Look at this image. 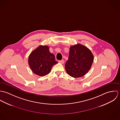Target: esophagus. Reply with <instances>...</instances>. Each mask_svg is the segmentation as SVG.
<instances>
[{"mask_svg": "<svg viewBox=\"0 0 120 120\" xmlns=\"http://www.w3.org/2000/svg\"><path fill=\"white\" fill-rule=\"evenodd\" d=\"M59 63H61V64H64V60H59Z\"/></svg>", "mask_w": 120, "mask_h": 120, "instance_id": "obj_1", "label": "esophagus"}]
</instances>
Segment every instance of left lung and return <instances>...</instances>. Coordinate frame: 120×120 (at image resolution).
I'll list each match as a JSON object with an SVG mask.
<instances>
[{
	"label": "left lung",
	"mask_w": 120,
	"mask_h": 120,
	"mask_svg": "<svg viewBox=\"0 0 120 120\" xmlns=\"http://www.w3.org/2000/svg\"><path fill=\"white\" fill-rule=\"evenodd\" d=\"M94 60V55L87 47L80 44L70 47L68 59L65 64L67 72L74 78H80L88 72Z\"/></svg>",
	"instance_id": "left-lung-1"
}]
</instances>
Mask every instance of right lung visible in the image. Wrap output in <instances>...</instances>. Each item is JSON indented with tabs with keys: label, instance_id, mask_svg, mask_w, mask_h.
I'll return each instance as SVG.
<instances>
[{
	"label": "right lung",
	"instance_id": "add662e5",
	"mask_svg": "<svg viewBox=\"0 0 120 120\" xmlns=\"http://www.w3.org/2000/svg\"><path fill=\"white\" fill-rule=\"evenodd\" d=\"M58 63L54 54L49 51V47L40 45L31 52L28 58V64L36 75L43 77L48 74L52 66Z\"/></svg>",
	"mask_w": 120,
	"mask_h": 120
}]
</instances>
